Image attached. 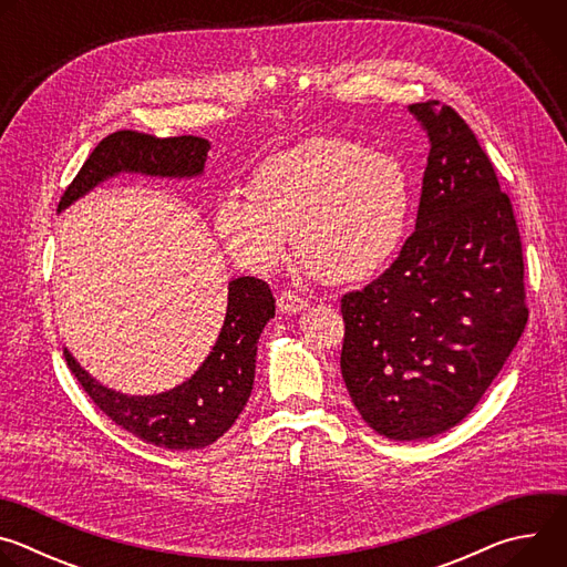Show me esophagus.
Wrapping results in <instances>:
<instances>
[{"mask_svg":"<svg viewBox=\"0 0 567 567\" xmlns=\"http://www.w3.org/2000/svg\"><path fill=\"white\" fill-rule=\"evenodd\" d=\"M307 307V300L305 298H300L298 293H293V291H280V296H278V309L282 311V313H298V311H302Z\"/></svg>","mask_w":567,"mask_h":567,"instance_id":"esophagus-1","label":"esophagus"}]
</instances>
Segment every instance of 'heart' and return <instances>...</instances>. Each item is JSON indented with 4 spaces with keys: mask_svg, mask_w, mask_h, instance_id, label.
Masks as SVG:
<instances>
[{
    "mask_svg": "<svg viewBox=\"0 0 567 567\" xmlns=\"http://www.w3.org/2000/svg\"><path fill=\"white\" fill-rule=\"evenodd\" d=\"M249 196L226 193L213 208L233 262L274 271L296 235L302 265L328 285L370 280L396 251L411 206L399 161L346 138H311L265 158Z\"/></svg>",
    "mask_w": 567,
    "mask_h": 567,
    "instance_id": "obj_1",
    "label": "heart"
}]
</instances>
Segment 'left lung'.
I'll use <instances>...</instances> for the list:
<instances>
[{
  "instance_id": "obj_1",
  "label": "left lung",
  "mask_w": 567,
  "mask_h": 567,
  "mask_svg": "<svg viewBox=\"0 0 567 567\" xmlns=\"http://www.w3.org/2000/svg\"><path fill=\"white\" fill-rule=\"evenodd\" d=\"M409 110L431 143L415 233L341 298L343 381L368 426L399 442L460 424L527 322L520 233L489 156L453 107Z\"/></svg>"
}]
</instances>
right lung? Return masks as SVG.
I'll list each match as a JSON object with an SVG mask.
<instances>
[{
  "label": "right lung",
  "instance_id": "add662e5",
  "mask_svg": "<svg viewBox=\"0 0 567 567\" xmlns=\"http://www.w3.org/2000/svg\"><path fill=\"white\" fill-rule=\"evenodd\" d=\"M210 143L202 136L156 138L121 130L103 138L64 190L58 213L85 197L99 184L136 173L147 177L193 179L204 173ZM276 316V300L267 282L245 276L228 282V305L219 337L184 383L158 394H123L96 381L64 348L69 370L116 426L138 440L193 451L217 442L245 411L256 379L258 339Z\"/></svg>",
  "mask_w": 567,
  "mask_h": 567
}]
</instances>
